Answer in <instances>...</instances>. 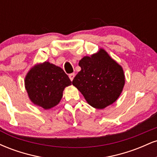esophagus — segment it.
<instances>
[{"instance_id": "esophagus-1", "label": "esophagus", "mask_w": 157, "mask_h": 157, "mask_svg": "<svg viewBox=\"0 0 157 157\" xmlns=\"http://www.w3.org/2000/svg\"><path fill=\"white\" fill-rule=\"evenodd\" d=\"M69 78H70V80H71V81H72L73 80H74V78H75V73H72V74H70L69 75Z\"/></svg>"}]
</instances>
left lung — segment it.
I'll use <instances>...</instances> for the list:
<instances>
[{
  "label": "left lung",
  "instance_id": "8db88e82",
  "mask_svg": "<svg viewBox=\"0 0 157 157\" xmlns=\"http://www.w3.org/2000/svg\"><path fill=\"white\" fill-rule=\"evenodd\" d=\"M81 70L72 84L93 108L103 109L116 101L125 86L122 67L100 48L97 53L79 61Z\"/></svg>",
  "mask_w": 157,
  "mask_h": 157
}]
</instances>
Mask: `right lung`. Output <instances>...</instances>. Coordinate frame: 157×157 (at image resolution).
<instances>
[{"instance_id": "obj_1", "label": "right lung", "mask_w": 157, "mask_h": 157, "mask_svg": "<svg viewBox=\"0 0 157 157\" xmlns=\"http://www.w3.org/2000/svg\"><path fill=\"white\" fill-rule=\"evenodd\" d=\"M24 85L32 103L47 110L58 105L65 88L71 86V81L60 67L45 61L30 68Z\"/></svg>"}]
</instances>
